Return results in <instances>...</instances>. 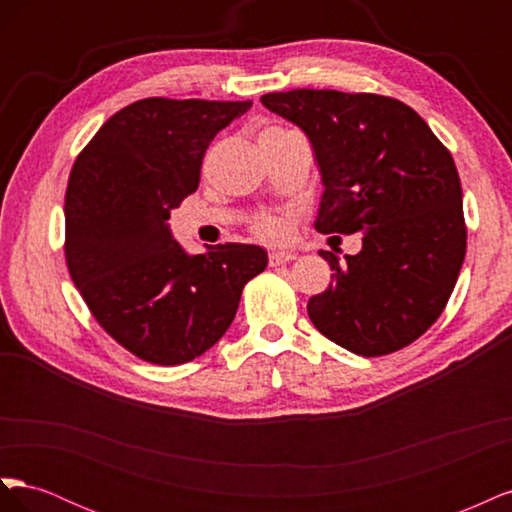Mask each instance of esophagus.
Here are the masks:
<instances>
[{
	"label": "esophagus",
	"mask_w": 512,
	"mask_h": 512,
	"mask_svg": "<svg viewBox=\"0 0 512 512\" xmlns=\"http://www.w3.org/2000/svg\"><path fill=\"white\" fill-rule=\"evenodd\" d=\"M294 258H297V254H292V252H271L269 254V265L280 267V265H286V262H292Z\"/></svg>",
	"instance_id": "1"
}]
</instances>
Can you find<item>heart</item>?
I'll return each instance as SVG.
<instances>
[{
  "instance_id": "1",
  "label": "heart",
  "mask_w": 512,
  "mask_h": 512,
  "mask_svg": "<svg viewBox=\"0 0 512 512\" xmlns=\"http://www.w3.org/2000/svg\"><path fill=\"white\" fill-rule=\"evenodd\" d=\"M271 130H280V128H271ZM254 235L277 243V241H284L288 237V220L284 215H262L260 220L254 222Z\"/></svg>"
}]
</instances>
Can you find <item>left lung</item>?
<instances>
[{
	"mask_svg": "<svg viewBox=\"0 0 512 512\" xmlns=\"http://www.w3.org/2000/svg\"><path fill=\"white\" fill-rule=\"evenodd\" d=\"M260 102L307 134L324 183L316 230L352 235L363 250L307 314L331 342L382 356L410 346L444 312L466 258L457 166L414 108L389 96L292 89Z\"/></svg>",
	"mask_w": 512,
	"mask_h": 512,
	"instance_id": "1",
	"label": "left lung"
}]
</instances>
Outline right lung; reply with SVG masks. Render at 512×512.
<instances>
[{"instance_id": "add662e5", "label": "right lung", "mask_w": 512, "mask_h": 512, "mask_svg": "<svg viewBox=\"0 0 512 512\" xmlns=\"http://www.w3.org/2000/svg\"><path fill=\"white\" fill-rule=\"evenodd\" d=\"M245 102L145 98L121 108L76 158L66 190V262L89 312L153 365L207 352L235 320L243 286L265 271L258 245L188 256L170 211L198 188L205 151Z\"/></svg>"}]
</instances>
